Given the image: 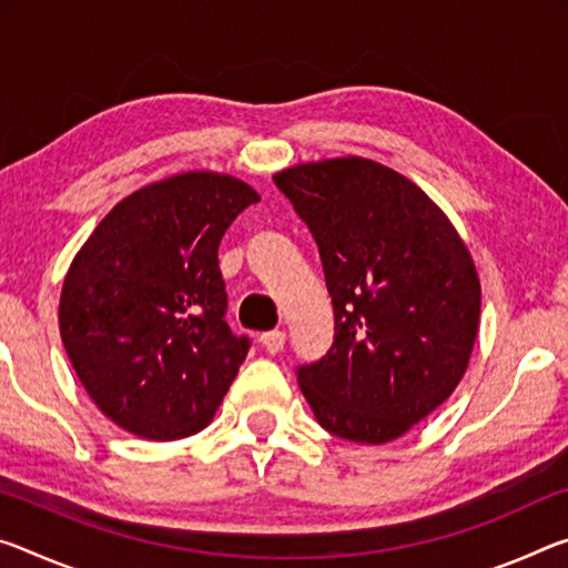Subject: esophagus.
Masks as SVG:
<instances>
[{
    "mask_svg": "<svg viewBox=\"0 0 568 568\" xmlns=\"http://www.w3.org/2000/svg\"><path fill=\"white\" fill-rule=\"evenodd\" d=\"M260 344L267 351V354H281L285 346V333L283 331H267L260 336Z\"/></svg>",
    "mask_w": 568,
    "mask_h": 568,
    "instance_id": "34e87169",
    "label": "esophagus"
}]
</instances>
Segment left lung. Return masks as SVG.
Masks as SVG:
<instances>
[{
	"label": "left lung",
	"mask_w": 568,
	"mask_h": 568,
	"mask_svg": "<svg viewBox=\"0 0 568 568\" xmlns=\"http://www.w3.org/2000/svg\"><path fill=\"white\" fill-rule=\"evenodd\" d=\"M308 224L336 318L328 354L298 368L318 425L384 445L435 412L467 372L480 277L447 214L399 171L362 156L273 176Z\"/></svg>",
	"instance_id": "1"
}]
</instances>
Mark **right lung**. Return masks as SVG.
Returning <instances> with one entry per match:
<instances>
[{
    "label": "right lung",
    "instance_id": "obj_1",
    "mask_svg": "<svg viewBox=\"0 0 568 568\" xmlns=\"http://www.w3.org/2000/svg\"><path fill=\"white\" fill-rule=\"evenodd\" d=\"M260 194L237 176L184 171L113 206L70 263L60 336L108 419L143 439L210 425L250 341L224 321L220 240Z\"/></svg>",
    "mask_w": 568,
    "mask_h": 568
}]
</instances>
